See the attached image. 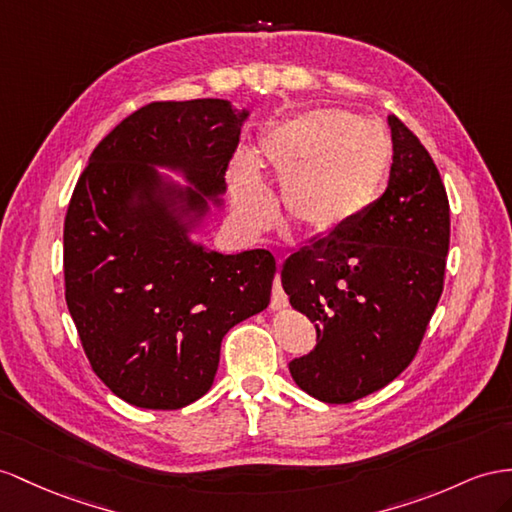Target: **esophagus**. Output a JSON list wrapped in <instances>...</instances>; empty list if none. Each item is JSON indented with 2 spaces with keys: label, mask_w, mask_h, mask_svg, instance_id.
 <instances>
[{
  "label": "esophagus",
  "mask_w": 512,
  "mask_h": 512,
  "mask_svg": "<svg viewBox=\"0 0 512 512\" xmlns=\"http://www.w3.org/2000/svg\"><path fill=\"white\" fill-rule=\"evenodd\" d=\"M287 294L283 292V287H281V277H279V272H277V277H274V287H272V303H270V309L272 311H283V309H287Z\"/></svg>",
  "instance_id": "obj_1"
}]
</instances>
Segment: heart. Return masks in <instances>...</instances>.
Wrapping results in <instances>:
<instances>
[{"mask_svg": "<svg viewBox=\"0 0 512 512\" xmlns=\"http://www.w3.org/2000/svg\"><path fill=\"white\" fill-rule=\"evenodd\" d=\"M391 162L381 127L359 114L320 108L272 127L259 142V164L283 186V205L307 235L337 233L357 222L374 203ZM235 207L248 225L266 218L268 199L255 164H231Z\"/></svg>", "mask_w": 512, "mask_h": 512, "instance_id": "1", "label": "heart"}]
</instances>
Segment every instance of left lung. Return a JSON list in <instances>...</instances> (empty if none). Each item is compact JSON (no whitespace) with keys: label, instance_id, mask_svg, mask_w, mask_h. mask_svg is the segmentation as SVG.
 I'll return each mask as SVG.
<instances>
[{"label":"left lung","instance_id":"obj_1","mask_svg":"<svg viewBox=\"0 0 512 512\" xmlns=\"http://www.w3.org/2000/svg\"><path fill=\"white\" fill-rule=\"evenodd\" d=\"M381 199L357 222L287 257L283 290L316 326L318 346L290 372L309 396L348 404L415 359L443 292L450 203L430 153L396 114Z\"/></svg>","mask_w":512,"mask_h":512}]
</instances>
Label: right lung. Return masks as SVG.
I'll use <instances>...</instances> for the list:
<instances>
[{
  "label": "right lung",
  "mask_w": 512,
  "mask_h": 512,
  "mask_svg": "<svg viewBox=\"0 0 512 512\" xmlns=\"http://www.w3.org/2000/svg\"><path fill=\"white\" fill-rule=\"evenodd\" d=\"M248 112L225 99L153 101L103 138L64 216V298L95 374L140 409H181L209 391L231 326L270 303L277 261L220 255L188 240L168 209L194 214L225 192ZM153 163L181 167L201 193L164 189Z\"/></svg>",
  "instance_id": "1"
}]
</instances>
